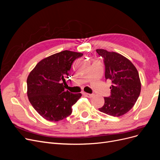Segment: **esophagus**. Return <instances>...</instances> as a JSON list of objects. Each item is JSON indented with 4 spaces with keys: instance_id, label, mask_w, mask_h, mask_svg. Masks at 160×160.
<instances>
[{
    "instance_id": "34e87169",
    "label": "esophagus",
    "mask_w": 160,
    "mask_h": 160,
    "mask_svg": "<svg viewBox=\"0 0 160 160\" xmlns=\"http://www.w3.org/2000/svg\"><path fill=\"white\" fill-rule=\"evenodd\" d=\"M83 95L84 96L87 97V98H93V94H89V93H85V92H83Z\"/></svg>"
}]
</instances>
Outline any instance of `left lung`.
Segmentation results:
<instances>
[{"instance_id": "1", "label": "left lung", "mask_w": 160, "mask_h": 160, "mask_svg": "<svg viewBox=\"0 0 160 160\" xmlns=\"http://www.w3.org/2000/svg\"><path fill=\"white\" fill-rule=\"evenodd\" d=\"M103 58L105 77L110 81L111 95L104 98L101 112L119 117L132 109L141 92V81L137 69L126 57L119 53L105 49L96 50Z\"/></svg>"}]
</instances>
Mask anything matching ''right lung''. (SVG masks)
<instances>
[{
  "label": "right lung",
  "instance_id": "1",
  "mask_svg": "<svg viewBox=\"0 0 160 160\" xmlns=\"http://www.w3.org/2000/svg\"><path fill=\"white\" fill-rule=\"evenodd\" d=\"M83 53L63 51L42 59L27 77V96L37 113L50 122H59L72 113L81 97L65 89L72 62Z\"/></svg>",
  "mask_w": 160,
  "mask_h": 160
}]
</instances>
